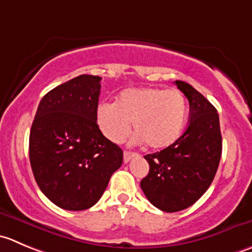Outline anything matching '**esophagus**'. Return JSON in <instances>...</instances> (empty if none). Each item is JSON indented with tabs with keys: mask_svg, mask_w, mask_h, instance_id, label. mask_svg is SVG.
Wrapping results in <instances>:
<instances>
[{
	"mask_svg": "<svg viewBox=\"0 0 252 252\" xmlns=\"http://www.w3.org/2000/svg\"><path fill=\"white\" fill-rule=\"evenodd\" d=\"M134 156H136V153H131V151H124V162H129L130 161L131 158H134Z\"/></svg>",
	"mask_w": 252,
	"mask_h": 252,
	"instance_id": "esophagus-1",
	"label": "esophagus"
}]
</instances>
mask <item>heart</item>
I'll return each mask as SVG.
<instances>
[{
  "instance_id": "b5f03b06",
  "label": "heart",
  "mask_w": 252,
  "mask_h": 252,
  "mask_svg": "<svg viewBox=\"0 0 252 252\" xmlns=\"http://www.w3.org/2000/svg\"><path fill=\"white\" fill-rule=\"evenodd\" d=\"M188 103L176 89H128L117 103L101 102L96 109L99 130L112 143H121L129 134L131 122L136 134L134 143H146L151 149L172 145L185 129Z\"/></svg>"
}]
</instances>
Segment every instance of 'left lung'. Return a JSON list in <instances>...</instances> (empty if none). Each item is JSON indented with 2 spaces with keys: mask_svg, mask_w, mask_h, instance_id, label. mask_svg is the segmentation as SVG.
<instances>
[{
  "mask_svg": "<svg viewBox=\"0 0 252 252\" xmlns=\"http://www.w3.org/2000/svg\"><path fill=\"white\" fill-rule=\"evenodd\" d=\"M175 84L189 102L188 126L172 145L144 156L150 168L140 182L149 202L167 213L183 211L203 196L221 156L217 109L189 84Z\"/></svg>",
  "mask_w": 252,
  "mask_h": 252,
  "instance_id": "8db88e82",
  "label": "left lung"
}]
</instances>
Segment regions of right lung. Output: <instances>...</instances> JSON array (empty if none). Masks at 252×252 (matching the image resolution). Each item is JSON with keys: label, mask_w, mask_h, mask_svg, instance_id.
Returning a JSON list of instances; mask_svg holds the SVG:
<instances>
[{"label": "right lung", "mask_w": 252, "mask_h": 252, "mask_svg": "<svg viewBox=\"0 0 252 252\" xmlns=\"http://www.w3.org/2000/svg\"><path fill=\"white\" fill-rule=\"evenodd\" d=\"M101 77L80 75L41 98L29 135V160L40 191L66 211L98 202L123 162V151L96 119Z\"/></svg>", "instance_id": "obj_1"}]
</instances>
